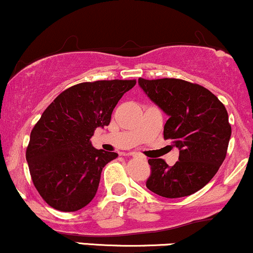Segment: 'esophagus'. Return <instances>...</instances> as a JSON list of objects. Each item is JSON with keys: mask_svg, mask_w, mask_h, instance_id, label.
Segmentation results:
<instances>
[{"mask_svg": "<svg viewBox=\"0 0 253 253\" xmlns=\"http://www.w3.org/2000/svg\"><path fill=\"white\" fill-rule=\"evenodd\" d=\"M128 156H133V157H140V154H138V152H135V151H132V152H128Z\"/></svg>", "mask_w": 253, "mask_h": 253, "instance_id": "34e87169", "label": "esophagus"}]
</instances>
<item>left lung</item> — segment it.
I'll return each mask as SVG.
<instances>
[{
    "instance_id": "1",
    "label": "left lung",
    "mask_w": 253,
    "mask_h": 253,
    "mask_svg": "<svg viewBox=\"0 0 253 253\" xmlns=\"http://www.w3.org/2000/svg\"><path fill=\"white\" fill-rule=\"evenodd\" d=\"M138 83L169 116L163 137L180 150L171 167L150 158L146 187L165 198L190 196L212 179L226 158L232 134L226 107L204 86L182 79L139 78Z\"/></svg>"
}]
</instances>
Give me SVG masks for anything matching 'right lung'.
Segmentation results:
<instances>
[{"mask_svg": "<svg viewBox=\"0 0 253 253\" xmlns=\"http://www.w3.org/2000/svg\"><path fill=\"white\" fill-rule=\"evenodd\" d=\"M133 80H97L66 88L32 128L26 160L36 190L60 211L80 210L96 196L102 169L118 157L97 150L91 137L108 126L112 113Z\"/></svg>", "mask_w": 253, "mask_h": 253, "instance_id": "right-lung-1", "label": "right lung"}]
</instances>
